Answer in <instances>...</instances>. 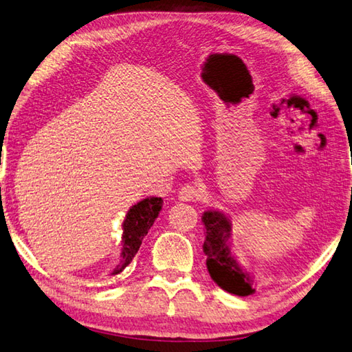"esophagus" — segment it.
Wrapping results in <instances>:
<instances>
[{
    "mask_svg": "<svg viewBox=\"0 0 352 352\" xmlns=\"http://www.w3.org/2000/svg\"><path fill=\"white\" fill-rule=\"evenodd\" d=\"M200 196V188L197 184H188L184 185L181 191H179V199L182 201H192Z\"/></svg>",
    "mask_w": 352,
    "mask_h": 352,
    "instance_id": "esophagus-1",
    "label": "esophagus"
}]
</instances>
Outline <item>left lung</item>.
I'll return each mask as SVG.
<instances>
[{
  "instance_id": "8db88e82",
  "label": "left lung",
  "mask_w": 352,
  "mask_h": 352,
  "mask_svg": "<svg viewBox=\"0 0 352 352\" xmlns=\"http://www.w3.org/2000/svg\"><path fill=\"white\" fill-rule=\"evenodd\" d=\"M201 220L206 230L203 253L206 254V267L210 278L229 294L239 296L253 294V280L239 268L230 253L229 238L232 229L228 217L217 210H208L203 214Z\"/></svg>"
}]
</instances>
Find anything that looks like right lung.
Instances as JSON below:
<instances>
[{
    "label": "right lung",
    "instance_id": "right-lung-1",
    "mask_svg": "<svg viewBox=\"0 0 352 352\" xmlns=\"http://www.w3.org/2000/svg\"><path fill=\"white\" fill-rule=\"evenodd\" d=\"M162 206L161 197H147L132 206L123 221V248L122 259L113 274H119L134 259L143 238L152 228Z\"/></svg>",
    "mask_w": 352,
    "mask_h": 352
}]
</instances>
